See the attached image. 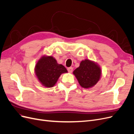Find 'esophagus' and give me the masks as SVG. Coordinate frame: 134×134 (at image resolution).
<instances>
[{
	"label": "esophagus",
	"mask_w": 134,
	"mask_h": 134,
	"mask_svg": "<svg viewBox=\"0 0 134 134\" xmlns=\"http://www.w3.org/2000/svg\"><path fill=\"white\" fill-rule=\"evenodd\" d=\"M72 70H73V68L72 67H70V68H68V71H69V72H70V73H71L72 72Z\"/></svg>",
	"instance_id": "obj_1"
}]
</instances>
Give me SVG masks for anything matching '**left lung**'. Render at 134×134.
Returning <instances> with one entry per match:
<instances>
[{"label": "left lung", "mask_w": 134, "mask_h": 134, "mask_svg": "<svg viewBox=\"0 0 134 134\" xmlns=\"http://www.w3.org/2000/svg\"><path fill=\"white\" fill-rule=\"evenodd\" d=\"M80 86L84 88H91L98 82L102 74L99 65L89 59L82 60L78 68L73 71Z\"/></svg>", "instance_id": "left-lung-1"}]
</instances>
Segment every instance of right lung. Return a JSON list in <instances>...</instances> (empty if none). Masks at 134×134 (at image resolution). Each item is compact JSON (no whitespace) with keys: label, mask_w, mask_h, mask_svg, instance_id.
<instances>
[{"label":"right lung","mask_w":134,"mask_h":134,"mask_svg":"<svg viewBox=\"0 0 134 134\" xmlns=\"http://www.w3.org/2000/svg\"><path fill=\"white\" fill-rule=\"evenodd\" d=\"M35 72L43 86L51 88L57 83L60 75L68 70L63 65L58 64L53 56L43 55L36 64Z\"/></svg>","instance_id":"right-lung-1"}]
</instances>
